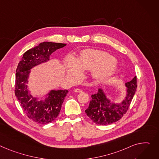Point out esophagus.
Here are the masks:
<instances>
[{"instance_id":"esophagus-1","label":"esophagus","mask_w":159,"mask_h":159,"mask_svg":"<svg viewBox=\"0 0 159 159\" xmlns=\"http://www.w3.org/2000/svg\"><path fill=\"white\" fill-rule=\"evenodd\" d=\"M74 91H75V93H81L82 91V89H80L77 88V89H75V90H74Z\"/></svg>"}]
</instances>
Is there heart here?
<instances>
[{
    "instance_id": "1",
    "label": "heart",
    "mask_w": 159,
    "mask_h": 159,
    "mask_svg": "<svg viewBox=\"0 0 159 159\" xmlns=\"http://www.w3.org/2000/svg\"><path fill=\"white\" fill-rule=\"evenodd\" d=\"M66 66V75L73 81L80 77L82 70H92V76L95 79L102 80L109 77L115 71L117 62L106 52L88 49L84 50L77 59L69 56Z\"/></svg>"
}]
</instances>
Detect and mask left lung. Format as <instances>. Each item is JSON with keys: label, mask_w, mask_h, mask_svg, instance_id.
Listing matches in <instances>:
<instances>
[{"label": "left lung", "mask_w": 159, "mask_h": 159, "mask_svg": "<svg viewBox=\"0 0 159 159\" xmlns=\"http://www.w3.org/2000/svg\"><path fill=\"white\" fill-rule=\"evenodd\" d=\"M125 95L120 102L115 103L109 98L103 88L91 95L89 107L85 112L88 117L96 124L107 125L120 120L127 111L137 88V78L125 84Z\"/></svg>", "instance_id": "left-lung-1"}]
</instances>
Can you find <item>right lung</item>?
Returning a JSON list of instances; mask_svg holds the SVG:
<instances>
[{
    "instance_id": "add662e5",
    "label": "right lung",
    "mask_w": 159,
    "mask_h": 159,
    "mask_svg": "<svg viewBox=\"0 0 159 159\" xmlns=\"http://www.w3.org/2000/svg\"><path fill=\"white\" fill-rule=\"evenodd\" d=\"M66 45L54 42H42L25 52L17 66L15 96L28 118L38 123L47 124L56 120L68 91L51 89L44 95L46 97L44 100H39V97L31 94L27 86L31 70L48 62L53 52Z\"/></svg>"
}]
</instances>
